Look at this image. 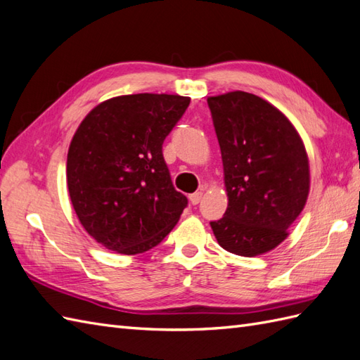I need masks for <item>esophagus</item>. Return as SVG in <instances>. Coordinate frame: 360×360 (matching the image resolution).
Listing matches in <instances>:
<instances>
[{
    "mask_svg": "<svg viewBox=\"0 0 360 360\" xmlns=\"http://www.w3.org/2000/svg\"><path fill=\"white\" fill-rule=\"evenodd\" d=\"M201 197H203V192H194V194L189 195V201L192 205H198L201 201Z\"/></svg>",
    "mask_w": 360,
    "mask_h": 360,
    "instance_id": "esophagus-1",
    "label": "esophagus"
}]
</instances>
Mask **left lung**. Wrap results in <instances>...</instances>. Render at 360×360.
<instances>
[{
	"mask_svg": "<svg viewBox=\"0 0 360 360\" xmlns=\"http://www.w3.org/2000/svg\"><path fill=\"white\" fill-rule=\"evenodd\" d=\"M221 150L227 209L212 221L220 246L241 257L274 250L307 203L305 145L283 111L246 91L207 98Z\"/></svg>",
	"mask_w": 360,
	"mask_h": 360,
	"instance_id": "1",
	"label": "left lung"
}]
</instances>
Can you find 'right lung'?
<instances>
[{
    "label": "right lung",
    "mask_w": 360,
    "mask_h": 360,
    "mask_svg": "<svg viewBox=\"0 0 360 360\" xmlns=\"http://www.w3.org/2000/svg\"><path fill=\"white\" fill-rule=\"evenodd\" d=\"M189 96L139 93L101 102L79 124L67 154V188L82 227L105 249L137 255L155 248L188 200L162 154Z\"/></svg>",
    "instance_id": "right-lung-1"
}]
</instances>
